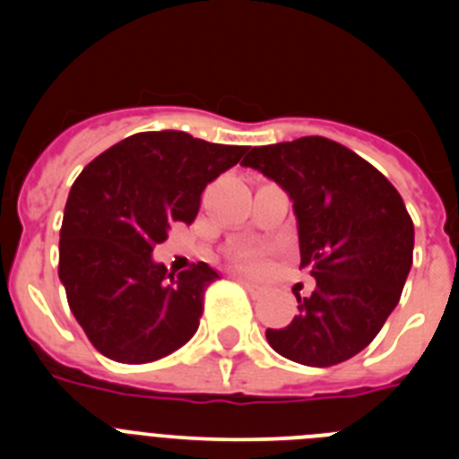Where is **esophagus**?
<instances>
[{"label":"esophagus","mask_w":459,"mask_h":459,"mask_svg":"<svg viewBox=\"0 0 459 459\" xmlns=\"http://www.w3.org/2000/svg\"><path fill=\"white\" fill-rule=\"evenodd\" d=\"M234 278H237L238 282H241V285L246 287V290H248V294L253 296V299H257V296L264 294V287H259L257 282H250V280H246V278H243V275H238V273H234Z\"/></svg>","instance_id":"1"}]
</instances>
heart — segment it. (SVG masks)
I'll list each match as a JSON object with an SVG mask.
<instances>
[{"mask_svg": "<svg viewBox=\"0 0 459 459\" xmlns=\"http://www.w3.org/2000/svg\"><path fill=\"white\" fill-rule=\"evenodd\" d=\"M238 266L248 271H257L264 266V250L262 248H243L237 253Z\"/></svg>", "mask_w": 459, "mask_h": 459, "instance_id": "b5f03b06", "label": "heart"}]
</instances>
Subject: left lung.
<instances>
[{
	"instance_id": "left-lung-1",
	"label": "left lung",
	"mask_w": 459,
	"mask_h": 459,
	"mask_svg": "<svg viewBox=\"0 0 459 459\" xmlns=\"http://www.w3.org/2000/svg\"><path fill=\"white\" fill-rule=\"evenodd\" d=\"M294 202L301 269L317 280L290 326L266 328L280 356L338 366L375 340L395 310L413 259V222L391 181L326 137L255 147L243 158Z\"/></svg>"
}]
</instances>
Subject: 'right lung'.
<instances>
[{
    "mask_svg": "<svg viewBox=\"0 0 459 459\" xmlns=\"http://www.w3.org/2000/svg\"><path fill=\"white\" fill-rule=\"evenodd\" d=\"M246 152L184 131L135 133L80 172L59 232V280L100 354L137 366L193 338L218 273L200 262L174 278L152 253L169 225L195 221L206 184Z\"/></svg>",
    "mask_w": 459,
    "mask_h": 459,
    "instance_id": "obj_1",
    "label": "right lung"
}]
</instances>
